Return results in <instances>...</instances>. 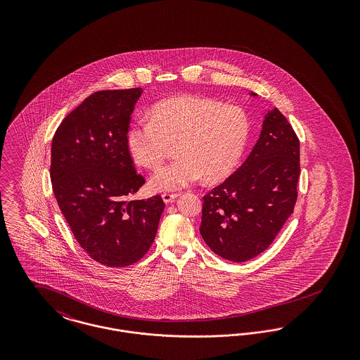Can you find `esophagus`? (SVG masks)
I'll use <instances>...</instances> for the list:
<instances>
[{"label": "esophagus", "instance_id": "esophagus-1", "mask_svg": "<svg viewBox=\"0 0 360 360\" xmlns=\"http://www.w3.org/2000/svg\"><path fill=\"white\" fill-rule=\"evenodd\" d=\"M179 197V194L178 193H163L162 194V198H163V201L166 202V204H170L172 202L175 198H178Z\"/></svg>", "mask_w": 360, "mask_h": 360}]
</instances>
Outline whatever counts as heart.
<instances>
[{"label": "heart", "mask_w": 360, "mask_h": 360, "mask_svg": "<svg viewBox=\"0 0 360 360\" xmlns=\"http://www.w3.org/2000/svg\"><path fill=\"white\" fill-rule=\"evenodd\" d=\"M250 136L247 113L236 105L197 96L172 97L155 103L148 121L134 122L127 147L139 166L156 170L175 144L172 165L151 178V188H186L202 175L207 182L228 176L239 163Z\"/></svg>", "instance_id": "obj_1"}]
</instances>
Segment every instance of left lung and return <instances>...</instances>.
I'll return each mask as SVG.
<instances>
[{
	"mask_svg": "<svg viewBox=\"0 0 360 360\" xmlns=\"http://www.w3.org/2000/svg\"><path fill=\"white\" fill-rule=\"evenodd\" d=\"M300 172V140L275 108L245 162L202 198L200 232L210 250L236 263L266 251L294 210Z\"/></svg>",
	"mask_w": 360,
	"mask_h": 360,
	"instance_id": "8db88e82",
	"label": "left lung"
}]
</instances>
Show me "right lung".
Listing matches in <instances>:
<instances>
[{
  "instance_id": "right-lung-1",
  "label": "right lung",
  "mask_w": 360,
  "mask_h": 360,
  "mask_svg": "<svg viewBox=\"0 0 360 360\" xmlns=\"http://www.w3.org/2000/svg\"><path fill=\"white\" fill-rule=\"evenodd\" d=\"M141 89L89 96L58 127L51 146L52 190L86 254L106 267L139 262L154 243L160 195L131 200L146 182L127 147Z\"/></svg>"
}]
</instances>
